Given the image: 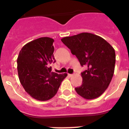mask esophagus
I'll list each match as a JSON object with an SVG mask.
<instances>
[{"mask_svg": "<svg viewBox=\"0 0 129 129\" xmlns=\"http://www.w3.org/2000/svg\"><path fill=\"white\" fill-rule=\"evenodd\" d=\"M68 77H72V76H73V74H68Z\"/></svg>", "mask_w": 129, "mask_h": 129, "instance_id": "esophagus-1", "label": "esophagus"}]
</instances>
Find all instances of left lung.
Masks as SVG:
<instances>
[{
	"label": "left lung",
	"mask_w": 129,
	"mask_h": 129,
	"mask_svg": "<svg viewBox=\"0 0 129 129\" xmlns=\"http://www.w3.org/2000/svg\"><path fill=\"white\" fill-rule=\"evenodd\" d=\"M61 41L86 67L81 73L83 83L75 88L86 100L100 97L106 90L114 72L116 54L113 47L104 39L90 33L65 37Z\"/></svg>",
	"instance_id": "1"
}]
</instances>
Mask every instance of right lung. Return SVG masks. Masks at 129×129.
<instances>
[{"label":"right lung","instance_id":"1","mask_svg":"<svg viewBox=\"0 0 129 129\" xmlns=\"http://www.w3.org/2000/svg\"><path fill=\"white\" fill-rule=\"evenodd\" d=\"M54 40L41 37L27 43L22 48L17 58V70L21 85L30 96L39 101H47L57 92L67 74L51 72Z\"/></svg>","mask_w":129,"mask_h":129}]
</instances>
